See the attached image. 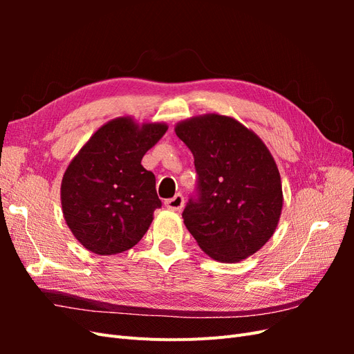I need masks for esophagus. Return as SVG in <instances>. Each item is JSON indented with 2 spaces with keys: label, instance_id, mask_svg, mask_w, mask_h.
<instances>
[{
  "label": "esophagus",
  "instance_id": "1",
  "mask_svg": "<svg viewBox=\"0 0 354 354\" xmlns=\"http://www.w3.org/2000/svg\"><path fill=\"white\" fill-rule=\"evenodd\" d=\"M185 205V198L181 196L180 194H177L176 196H173L171 199L165 201V207L168 209H173V211H180Z\"/></svg>",
  "mask_w": 354,
  "mask_h": 354
}]
</instances>
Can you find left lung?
<instances>
[{"label":"left lung","mask_w":354,"mask_h":354,"mask_svg":"<svg viewBox=\"0 0 354 354\" xmlns=\"http://www.w3.org/2000/svg\"><path fill=\"white\" fill-rule=\"evenodd\" d=\"M195 158L199 199L185 226L211 259L239 263L261 250L279 223L283 194L269 149L232 116L205 113L176 124Z\"/></svg>","instance_id":"8db88e82"}]
</instances>
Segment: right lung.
Returning a JSON list of instances; mask_svg holds the SVG:
<instances>
[{
  "instance_id": "1",
  "label": "right lung",
  "mask_w": 354,
  "mask_h": 354,
  "mask_svg": "<svg viewBox=\"0 0 354 354\" xmlns=\"http://www.w3.org/2000/svg\"><path fill=\"white\" fill-rule=\"evenodd\" d=\"M168 130L120 116L103 124L72 158L62 178L63 217L85 250L120 254L143 238L160 207L145 153Z\"/></svg>"
}]
</instances>
